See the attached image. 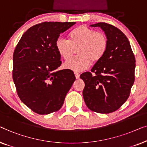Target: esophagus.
<instances>
[{"label":"esophagus","mask_w":147,"mask_h":147,"mask_svg":"<svg viewBox=\"0 0 147 147\" xmlns=\"http://www.w3.org/2000/svg\"><path fill=\"white\" fill-rule=\"evenodd\" d=\"M74 75H75V77L76 79H78V78H80V74L77 73V72H75V73H74Z\"/></svg>","instance_id":"obj_1"}]
</instances>
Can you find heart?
Returning a JSON list of instances; mask_svg holds the SVG:
<instances>
[{
    "label": "heart",
    "instance_id": "obj_1",
    "mask_svg": "<svg viewBox=\"0 0 147 147\" xmlns=\"http://www.w3.org/2000/svg\"><path fill=\"white\" fill-rule=\"evenodd\" d=\"M69 40L59 38L55 42L58 54L65 60H69L76 49L77 56L64 64L66 69L75 72L82 71L90 67L92 61H100L108 49V38L102 32H96L86 26H79L69 34Z\"/></svg>",
    "mask_w": 147,
    "mask_h": 147
}]
</instances>
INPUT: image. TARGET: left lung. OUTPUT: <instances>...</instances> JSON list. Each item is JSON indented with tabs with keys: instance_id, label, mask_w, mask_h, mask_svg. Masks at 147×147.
<instances>
[{
	"instance_id": "left-lung-1",
	"label": "left lung",
	"mask_w": 147,
	"mask_h": 147,
	"mask_svg": "<svg viewBox=\"0 0 147 147\" xmlns=\"http://www.w3.org/2000/svg\"><path fill=\"white\" fill-rule=\"evenodd\" d=\"M100 27L108 38V49L91 72L80 74L84 80V100L94 112L107 114L118 110L129 98L135 81V58L125 34L105 22L90 25Z\"/></svg>"
}]
</instances>
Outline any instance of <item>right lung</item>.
<instances>
[{
	"mask_svg": "<svg viewBox=\"0 0 147 147\" xmlns=\"http://www.w3.org/2000/svg\"><path fill=\"white\" fill-rule=\"evenodd\" d=\"M71 22H44L28 28L13 54L12 78L19 98L39 115H48L63 106L76 78L73 71H56L61 56L55 42L74 25Z\"/></svg>",
	"mask_w": 147,
	"mask_h": 147,
	"instance_id": "obj_1",
	"label": "right lung"
}]
</instances>
